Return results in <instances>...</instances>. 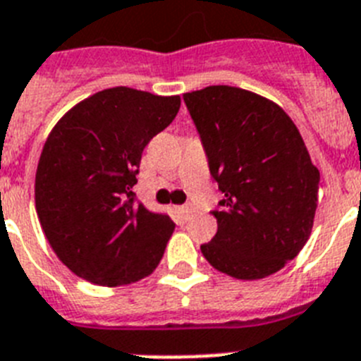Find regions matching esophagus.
<instances>
[{"label": "esophagus", "mask_w": 361, "mask_h": 361, "mask_svg": "<svg viewBox=\"0 0 361 361\" xmlns=\"http://www.w3.org/2000/svg\"><path fill=\"white\" fill-rule=\"evenodd\" d=\"M173 212L177 215V219L180 223H186L188 219L192 217L193 214V208L192 206H173Z\"/></svg>", "instance_id": "34e87169"}]
</instances>
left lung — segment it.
<instances>
[{"label":"left lung","instance_id":"obj_1","mask_svg":"<svg viewBox=\"0 0 361 361\" xmlns=\"http://www.w3.org/2000/svg\"><path fill=\"white\" fill-rule=\"evenodd\" d=\"M223 199L206 261L235 279H263L300 254L312 232L319 171L276 102L232 85L184 92Z\"/></svg>","mask_w":361,"mask_h":361}]
</instances>
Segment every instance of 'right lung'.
Returning a JSON list of instances; mask_svg holds the SVG:
<instances>
[{
	"label": "right lung",
	"instance_id": "obj_1",
	"mask_svg": "<svg viewBox=\"0 0 361 361\" xmlns=\"http://www.w3.org/2000/svg\"><path fill=\"white\" fill-rule=\"evenodd\" d=\"M178 107V94L104 89L49 133L36 169V214L58 259L85 281L131 285L162 259L175 223L137 204L131 190L144 147Z\"/></svg>",
	"mask_w": 361,
	"mask_h": 361
}]
</instances>
